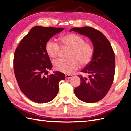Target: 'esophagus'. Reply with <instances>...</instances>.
Returning <instances> with one entry per match:
<instances>
[{"mask_svg":"<svg viewBox=\"0 0 131 131\" xmlns=\"http://www.w3.org/2000/svg\"><path fill=\"white\" fill-rule=\"evenodd\" d=\"M66 79H71V78H72V75H68V74H66Z\"/></svg>","mask_w":131,"mask_h":131,"instance_id":"esophagus-1","label":"esophagus"}]
</instances>
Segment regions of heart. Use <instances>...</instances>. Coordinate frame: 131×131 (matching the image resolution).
Masks as SVG:
<instances>
[{
  "label": "heart",
  "mask_w": 131,
  "mask_h": 131,
  "mask_svg": "<svg viewBox=\"0 0 131 131\" xmlns=\"http://www.w3.org/2000/svg\"><path fill=\"white\" fill-rule=\"evenodd\" d=\"M64 46L71 48L68 59H58L53 61L55 70L64 74H70L77 70L79 64L86 66L93 60L94 50L90 43L85 42L82 36L75 33H70L61 38ZM46 52L49 56L55 58L59 56L60 46L56 41L49 40L45 45Z\"/></svg>",
  "instance_id": "b5f03b06"
}]
</instances>
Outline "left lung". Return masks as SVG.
<instances>
[{
    "label": "left lung",
    "instance_id": "left-lung-1",
    "mask_svg": "<svg viewBox=\"0 0 131 131\" xmlns=\"http://www.w3.org/2000/svg\"><path fill=\"white\" fill-rule=\"evenodd\" d=\"M72 31L88 37L94 50L93 60L81 71L89 74V78L79 75L82 82L75 89V94L83 102H98L105 97L113 83L115 72L114 52L108 40L98 30L84 26L74 27L70 30Z\"/></svg>",
    "mask_w": 131,
    "mask_h": 131
}]
</instances>
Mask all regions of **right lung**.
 Instances as JSON below:
<instances>
[{
    "mask_svg": "<svg viewBox=\"0 0 131 131\" xmlns=\"http://www.w3.org/2000/svg\"><path fill=\"white\" fill-rule=\"evenodd\" d=\"M64 28L34 26L16 49L14 56V71L20 90L26 97L38 104L49 102L56 97L59 82L66 78L59 71L45 77L52 64L45 50L49 39Z\"/></svg>",
    "mask_w": 131,
    "mask_h": 131,
    "instance_id": "add662e5",
    "label": "right lung"
}]
</instances>
